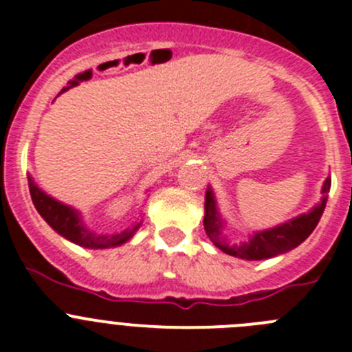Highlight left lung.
I'll use <instances>...</instances> for the list:
<instances>
[{
	"label": "left lung",
	"mask_w": 352,
	"mask_h": 352,
	"mask_svg": "<svg viewBox=\"0 0 352 352\" xmlns=\"http://www.w3.org/2000/svg\"><path fill=\"white\" fill-rule=\"evenodd\" d=\"M329 186H331V179L326 178L324 185L321 188V201L309 213L300 214L296 219L280 223V226L273 227V229L256 232L254 236H250L248 241L239 245H229L227 239L222 236L223 220L220 219V213L217 210V201H214L213 192H211V188H208L206 201H204V231H206L208 238L213 241L214 247L229 254V256L247 261L270 259V257H275L278 254L296 248L298 245L303 243L305 239L309 238L310 232L319 223L322 211H324Z\"/></svg>",
	"instance_id": "obj_1"
}]
</instances>
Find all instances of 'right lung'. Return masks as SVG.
Here are the masks:
<instances>
[{
  "label": "right lung",
  "instance_id": "add662e5",
  "mask_svg": "<svg viewBox=\"0 0 352 352\" xmlns=\"http://www.w3.org/2000/svg\"><path fill=\"white\" fill-rule=\"evenodd\" d=\"M28 185H30V194L31 201L35 204L36 211L40 213L45 222L54 229L58 234L63 238L70 239L72 243L80 245L86 248H111V247H120V245L126 243L139 227L141 222L135 226L129 227L125 231L118 232V234H96V232L89 231L88 227L84 226L80 220L79 211L74 208L67 206V204L56 201L54 197L47 195L42 188L36 186L31 176H28Z\"/></svg>",
  "mask_w": 352,
  "mask_h": 352
}]
</instances>
